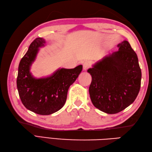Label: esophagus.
I'll return each instance as SVG.
<instances>
[{
  "instance_id": "34e87169",
  "label": "esophagus",
  "mask_w": 152,
  "mask_h": 152,
  "mask_svg": "<svg viewBox=\"0 0 152 152\" xmlns=\"http://www.w3.org/2000/svg\"><path fill=\"white\" fill-rule=\"evenodd\" d=\"M90 66V64L88 62H87V61H86V62H84L83 63V70H88Z\"/></svg>"
}]
</instances>
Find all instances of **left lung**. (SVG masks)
<instances>
[{"label": "left lung", "instance_id": "left-lung-1", "mask_svg": "<svg viewBox=\"0 0 152 152\" xmlns=\"http://www.w3.org/2000/svg\"><path fill=\"white\" fill-rule=\"evenodd\" d=\"M118 47V51L107 55L88 70L92 77L89 92L93 104L110 114H117L131 104L141 84L136 53L127 40Z\"/></svg>", "mask_w": 152, "mask_h": 152}]
</instances>
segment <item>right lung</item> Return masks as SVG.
I'll return each mask as SVG.
<instances>
[{
	"mask_svg": "<svg viewBox=\"0 0 152 152\" xmlns=\"http://www.w3.org/2000/svg\"><path fill=\"white\" fill-rule=\"evenodd\" d=\"M46 41L37 38L30 44L18 68L17 88L23 104L29 110L40 115H50L57 112L65 104L69 87L82 70V65L74 69H59L52 75L34 78L30 72L39 49Z\"/></svg>",
	"mask_w": 152,
	"mask_h": 152,
	"instance_id": "add662e5",
	"label": "right lung"
}]
</instances>
